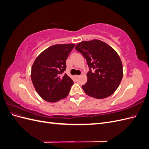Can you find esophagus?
<instances>
[{
  "label": "esophagus",
  "instance_id": "esophagus-1",
  "mask_svg": "<svg viewBox=\"0 0 149 149\" xmlns=\"http://www.w3.org/2000/svg\"><path fill=\"white\" fill-rule=\"evenodd\" d=\"M78 77H79V75H75V78H78Z\"/></svg>",
  "mask_w": 149,
  "mask_h": 149
}]
</instances>
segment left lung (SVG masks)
<instances>
[{"instance_id":"left-lung-1","label":"left lung","mask_w":149,"mask_h":149,"mask_svg":"<svg viewBox=\"0 0 149 149\" xmlns=\"http://www.w3.org/2000/svg\"><path fill=\"white\" fill-rule=\"evenodd\" d=\"M75 49L82 53L90 69L87 82L82 86L85 93L96 99L112 95L123 77V63L118 53L97 39L80 42Z\"/></svg>"}]
</instances>
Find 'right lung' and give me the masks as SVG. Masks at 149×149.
<instances>
[{"label":"right lung","mask_w":149,"mask_h":149,"mask_svg":"<svg viewBox=\"0 0 149 149\" xmlns=\"http://www.w3.org/2000/svg\"><path fill=\"white\" fill-rule=\"evenodd\" d=\"M73 43L57 44L45 49L36 58L31 79L36 91L45 101L56 102L68 95L73 84L65 71L66 60L74 47Z\"/></svg>","instance_id":"1"}]
</instances>
